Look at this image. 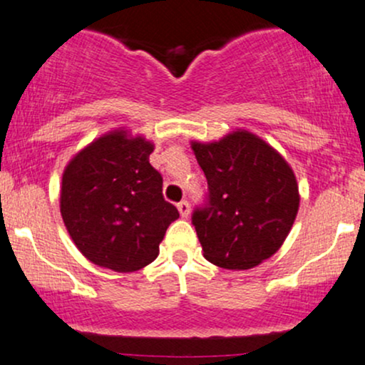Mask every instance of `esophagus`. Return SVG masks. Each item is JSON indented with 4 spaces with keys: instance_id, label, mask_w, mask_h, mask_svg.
Returning a JSON list of instances; mask_svg holds the SVG:
<instances>
[{
    "instance_id": "34e87169",
    "label": "esophagus",
    "mask_w": 365,
    "mask_h": 365,
    "mask_svg": "<svg viewBox=\"0 0 365 365\" xmlns=\"http://www.w3.org/2000/svg\"><path fill=\"white\" fill-rule=\"evenodd\" d=\"M178 211H180V216L182 217H188L190 215V204L187 202V200H182V202H178Z\"/></svg>"
}]
</instances>
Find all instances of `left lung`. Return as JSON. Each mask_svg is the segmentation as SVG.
Returning a JSON list of instances; mask_svg holds the SVG:
<instances>
[{"instance_id":"1","label":"left lung","mask_w":365,"mask_h":365,"mask_svg":"<svg viewBox=\"0 0 365 365\" xmlns=\"http://www.w3.org/2000/svg\"><path fill=\"white\" fill-rule=\"evenodd\" d=\"M207 180L192 225L204 257L225 269H250L290 233L299 187L288 163L254 133L237 130L220 142H192Z\"/></svg>"}]
</instances>
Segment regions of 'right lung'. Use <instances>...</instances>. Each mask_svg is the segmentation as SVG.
<instances>
[{"label":"right lung","mask_w":365,"mask_h":365,"mask_svg":"<svg viewBox=\"0 0 365 365\" xmlns=\"http://www.w3.org/2000/svg\"><path fill=\"white\" fill-rule=\"evenodd\" d=\"M154 145L125 130L99 137L65 168L60 207L70 237L91 262L132 273L158 257L178 209L163 197L149 163Z\"/></svg>","instance_id":"1"}]
</instances>
